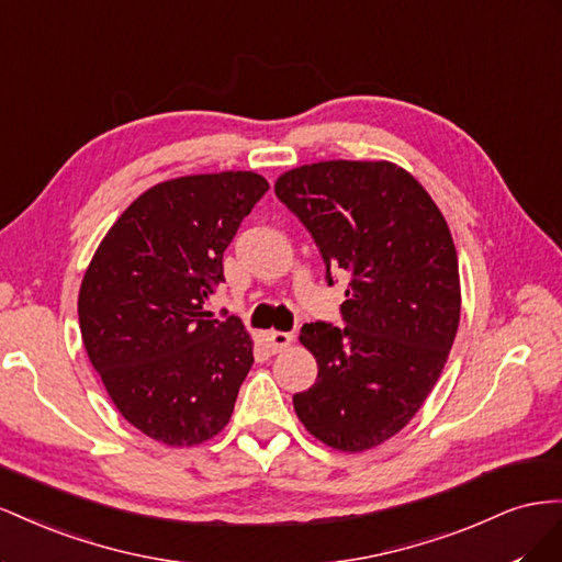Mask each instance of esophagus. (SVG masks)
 <instances>
[{"label": "esophagus", "instance_id": "1", "mask_svg": "<svg viewBox=\"0 0 562 562\" xmlns=\"http://www.w3.org/2000/svg\"><path fill=\"white\" fill-rule=\"evenodd\" d=\"M266 341L270 344L272 352H280V350H286V348L294 344V336L290 331H276V329H272V331L266 334Z\"/></svg>", "mask_w": 562, "mask_h": 562}]
</instances>
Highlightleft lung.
Wrapping results in <instances>:
<instances>
[{"label":"left lung","instance_id":"8db88e82","mask_svg":"<svg viewBox=\"0 0 562 562\" xmlns=\"http://www.w3.org/2000/svg\"><path fill=\"white\" fill-rule=\"evenodd\" d=\"M276 195L313 235L327 282L350 272L346 327H301L317 381L294 395L296 416L334 450H372L412 422L450 356L461 313L452 233L424 186L383 159L296 167Z\"/></svg>","mask_w":562,"mask_h":562}]
</instances>
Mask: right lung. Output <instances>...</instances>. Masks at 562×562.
<instances>
[{
  "label": "right lung",
  "instance_id": "add662e5",
  "mask_svg": "<svg viewBox=\"0 0 562 562\" xmlns=\"http://www.w3.org/2000/svg\"><path fill=\"white\" fill-rule=\"evenodd\" d=\"M268 188L254 171L157 183L112 223L85 272L87 356L124 419L157 442L200 445L231 422L254 341L239 317L212 319L204 301Z\"/></svg>",
  "mask_w": 562,
  "mask_h": 562
}]
</instances>
